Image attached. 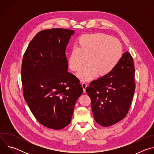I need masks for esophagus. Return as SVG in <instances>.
I'll return each mask as SVG.
<instances>
[{
  "label": "esophagus",
  "mask_w": 154,
  "mask_h": 154,
  "mask_svg": "<svg viewBox=\"0 0 154 154\" xmlns=\"http://www.w3.org/2000/svg\"><path fill=\"white\" fill-rule=\"evenodd\" d=\"M82 88H83V92L85 93V92H86V87L88 86L87 84L85 83H84V82H83V83H82Z\"/></svg>",
  "instance_id": "esophagus-1"
}]
</instances>
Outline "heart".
<instances>
[{
    "mask_svg": "<svg viewBox=\"0 0 154 154\" xmlns=\"http://www.w3.org/2000/svg\"><path fill=\"white\" fill-rule=\"evenodd\" d=\"M123 48L121 42L103 33L86 34L77 40L68 57V67L81 80L88 82L96 75L103 78L112 72L121 60Z\"/></svg>",
    "mask_w": 154,
    "mask_h": 154,
    "instance_id": "heart-1",
    "label": "heart"
}]
</instances>
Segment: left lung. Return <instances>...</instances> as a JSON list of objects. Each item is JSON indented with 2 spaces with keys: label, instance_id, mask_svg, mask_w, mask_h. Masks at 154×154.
<instances>
[{
  "label": "left lung",
  "instance_id": "obj_1",
  "mask_svg": "<svg viewBox=\"0 0 154 154\" xmlns=\"http://www.w3.org/2000/svg\"><path fill=\"white\" fill-rule=\"evenodd\" d=\"M134 76L133 58L126 52L110 74L92 81L86 87L97 124L108 127L126 116L135 90Z\"/></svg>",
  "mask_w": 154,
  "mask_h": 154
}]
</instances>
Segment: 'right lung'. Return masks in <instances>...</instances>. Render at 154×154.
<instances>
[{
  "label": "right lung",
  "mask_w": 154,
  "mask_h": 154,
  "mask_svg": "<svg viewBox=\"0 0 154 154\" xmlns=\"http://www.w3.org/2000/svg\"><path fill=\"white\" fill-rule=\"evenodd\" d=\"M74 31L52 29L38 32L24 54L21 77L24 97L37 121L60 130L71 122L83 93L79 80L68 72L65 51Z\"/></svg>",
  "instance_id": "obj_1"
}]
</instances>
